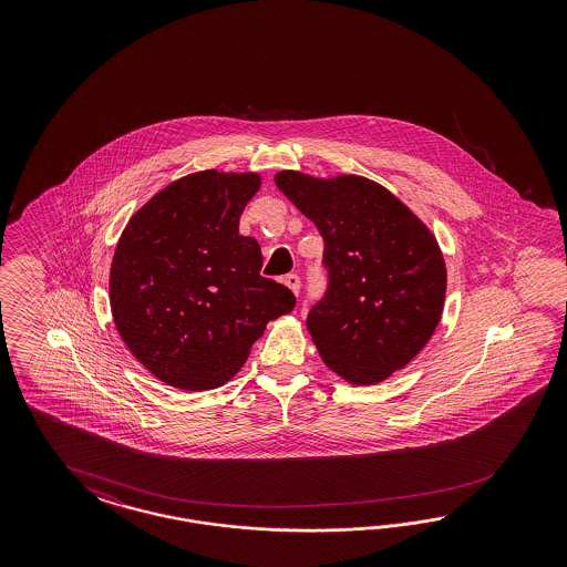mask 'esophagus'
Wrapping results in <instances>:
<instances>
[{"instance_id": "obj_1", "label": "esophagus", "mask_w": 567, "mask_h": 567, "mask_svg": "<svg viewBox=\"0 0 567 567\" xmlns=\"http://www.w3.org/2000/svg\"><path fill=\"white\" fill-rule=\"evenodd\" d=\"M285 285H287V287L297 295L299 289H301V278L297 275H287L285 276Z\"/></svg>"}]
</instances>
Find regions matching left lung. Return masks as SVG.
<instances>
[{"mask_svg": "<svg viewBox=\"0 0 567 567\" xmlns=\"http://www.w3.org/2000/svg\"><path fill=\"white\" fill-rule=\"evenodd\" d=\"M275 183L324 239L327 292L308 313L320 358L351 384L391 377L441 320L446 270L439 243L374 181L282 171Z\"/></svg>", "mask_w": 567, "mask_h": 567, "instance_id": "1", "label": "left lung"}]
</instances>
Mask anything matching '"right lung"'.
<instances>
[{"label": "right lung", "mask_w": 567, "mask_h": 567, "mask_svg": "<svg viewBox=\"0 0 567 567\" xmlns=\"http://www.w3.org/2000/svg\"><path fill=\"white\" fill-rule=\"evenodd\" d=\"M258 189L254 172L183 176L138 209L116 245L114 324L131 353L176 389L223 386L266 324L295 308L291 289L259 275L258 240L239 235Z\"/></svg>", "instance_id": "1"}]
</instances>
